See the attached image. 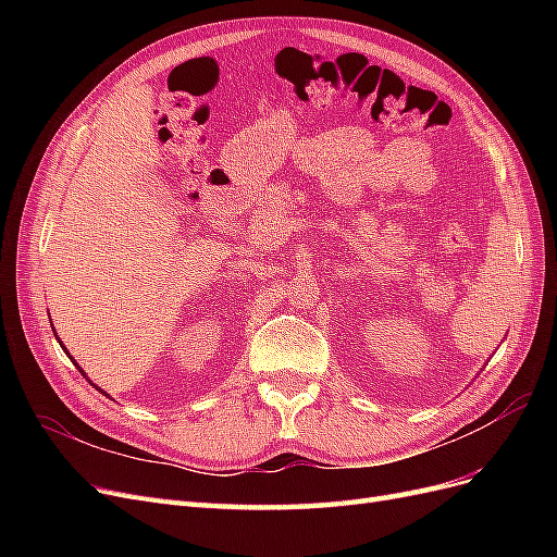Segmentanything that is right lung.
Listing matches in <instances>:
<instances>
[{
  "label": "right lung",
  "instance_id": "obj_1",
  "mask_svg": "<svg viewBox=\"0 0 557 557\" xmlns=\"http://www.w3.org/2000/svg\"><path fill=\"white\" fill-rule=\"evenodd\" d=\"M55 339H58V332H55ZM58 342H60V339H58ZM60 346H62V342H60ZM62 348H64V346H62ZM64 352H66V348H64ZM74 364H76V362H74ZM76 367H78V364H76ZM78 372H81L83 376H86V372H83L81 367H78ZM86 379H88V376H86ZM88 381H90V379H88ZM99 393H102V387H99ZM104 395H107V393H104ZM107 397H109V395H107Z\"/></svg>",
  "mask_w": 557,
  "mask_h": 557
}]
</instances>
